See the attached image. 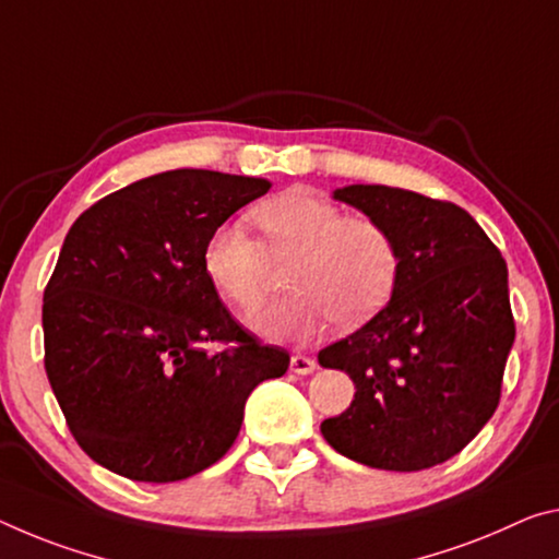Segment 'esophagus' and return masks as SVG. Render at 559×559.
<instances>
[{"label": "esophagus", "mask_w": 559, "mask_h": 559, "mask_svg": "<svg viewBox=\"0 0 559 559\" xmlns=\"http://www.w3.org/2000/svg\"><path fill=\"white\" fill-rule=\"evenodd\" d=\"M290 370H294V373H298V376H308V373H313V370H316V360L304 356V353H296V356L290 358Z\"/></svg>", "instance_id": "34e87169"}]
</instances>
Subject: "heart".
I'll return each mask as SVG.
<instances>
[{
  "label": "heart",
  "instance_id": "heart-1",
  "mask_svg": "<svg viewBox=\"0 0 559 559\" xmlns=\"http://www.w3.org/2000/svg\"><path fill=\"white\" fill-rule=\"evenodd\" d=\"M263 241L238 224H221L203 243V271L243 313L269 298L271 259L296 255L288 286L296 290L253 321L265 338L308 341L333 321L358 328L393 298L403 248L383 221L345 211L306 189H290L253 209Z\"/></svg>",
  "mask_w": 559,
  "mask_h": 559
}]
</instances>
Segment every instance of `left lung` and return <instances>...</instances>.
Masks as SVG:
<instances>
[{
	"label": "left lung",
	"mask_w": 559,
	"mask_h": 559,
	"mask_svg": "<svg viewBox=\"0 0 559 559\" xmlns=\"http://www.w3.org/2000/svg\"><path fill=\"white\" fill-rule=\"evenodd\" d=\"M335 199L391 228L403 248L393 298L318 353L356 383L321 423L328 445L378 471L415 473L457 455L498 411L515 343L508 263L465 209L393 186H345Z\"/></svg>",
	"instance_id": "1"
}]
</instances>
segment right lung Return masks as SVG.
I'll use <instances>...</instances> for the list:
<instances>
[{
	"instance_id": "obj_1",
	"label": "right lung",
	"mask_w": 559,
	"mask_h": 559,
	"mask_svg": "<svg viewBox=\"0 0 559 559\" xmlns=\"http://www.w3.org/2000/svg\"><path fill=\"white\" fill-rule=\"evenodd\" d=\"M269 189L176 168L69 228L44 288V368L79 448L106 471L141 483L206 471L236 442L253 388L288 370V353L248 333L203 271L211 231Z\"/></svg>"
}]
</instances>
